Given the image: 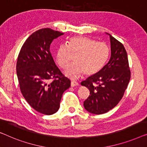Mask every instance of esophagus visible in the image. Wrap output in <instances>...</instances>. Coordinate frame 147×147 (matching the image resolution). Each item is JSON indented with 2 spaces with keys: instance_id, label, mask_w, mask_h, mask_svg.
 Returning <instances> with one entry per match:
<instances>
[{
  "instance_id": "34e87169",
  "label": "esophagus",
  "mask_w": 147,
  "mask_h": 147,
  "mask_svg": "<svg viewBox=\"0 0 147 147\" xmlns=\"http://www.w3.org/2000/svg\"><path fill=\"white\" fill-rule=\"evenodd\" d=\"M71 85L72 87H74V86H78V83L77 82L74 81V80H71Z\"/></svg>"
}]
</instances>
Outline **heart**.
<instances>
[{
	"mask_svg": "<svg viewBox=\"0 0 147 147\" xmlns=\"http://www.w3.org/2000/svg\"><path fill=\"white\" fill-rule=\"evenodd\" d=\"M71 54L75 55L74 63L65 70L66 76L76 78L83 74L90 76L98 73L108 59L109 49L107 45L96 42L86 36H74L69 45H60L56 51L55 59L59 66L64 69L69 65Z\"/></svg>",
	"mask_w": 147,
	"mask_h": 147,
	"instance_id": "obj_1",
	"label": "heart"
}]
</instances>
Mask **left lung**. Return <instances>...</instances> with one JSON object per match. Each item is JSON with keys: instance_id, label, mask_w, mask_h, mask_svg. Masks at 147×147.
<instances>
[{"instance_id": "obj_1", "label": "left lung", "mask_w": 147, "mask_h": 147, "mask_svg": "<svg viewBox=\"0 0 147 147\" xmlns=\"http://www.w3.org/2000/svg\"><path fill=\"white\" fill-rule=\"evenodd\" d=\"M109 35L111 40L110 60L98 73L80 83L90 90V95L84 101V109L95 115L104 114L117 106L123 98L131 78L125 47Z\"/></svg>"}]
</instances>
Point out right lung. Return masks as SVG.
Masks as SVG:
<instances>
[{"mask_svg":"<svg viewBox=\"0 0 147 147\" xmlns=\"http://www.w3.org/2000/svg\"><path fill=\"white\" fill-rule=\"evenodd\" d=\"M63 34L49 28L36 30L26 39L18 57L20 91L30 106L41 114L57 112L62 95L71 86V80L62 74L50 52L54 39Z\"/></svg>","mask_w":147,"mask_h":147,"instance_id":"1","label":"right lung"}]
</instances>
